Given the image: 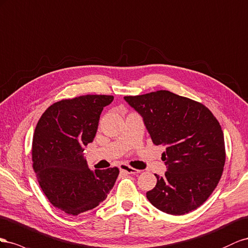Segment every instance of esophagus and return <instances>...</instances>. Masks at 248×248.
Listing matches in <instances>:
<instances>
[{"instance_id":"34e87169","label":"esophagus","mask_w":248,"mask_h":248,"mask_svg":"<svg viewBox=\"0 0 248 248\" xmlns=\"http://www.w3.org/2000/svg\"><path fill=\"white\" fill-rule=\"evenodd\" d=\"M119 169L122 171L126 172V173H129V174H135V173L140 172V170H138V169H135V168H133V167H131L129 165H125V164H120L119 165Z\"/></svg>"}]
</instances>
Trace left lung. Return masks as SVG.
Segmentation results:
<instances>
[{"instance_id":"1","label":"left lung","mask_w":248,"mask_h":248,"mask_svg":"<svg viewBox=\"0 0 248 248\" xmlns=\"http://www.w3.org/2000/svg\"><path fill=\"white\" fill-rule=\"evenodd\" d=\"M124 101L142 116L153 143L164 145L167 171L146 192L154 207L184 215L201 207L220 180L225 162L221 126L202 104L168 90Z\"/></svg>"}]
</instances>
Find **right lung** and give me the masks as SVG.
Returning a JSON list of instances; mask_svg holds the SVG:
<instances>
[{
    "mask_svg": "<svg viewBox=\"0 0 248 248\" xmlns=\"http://www.w3.org/2000/svg\"><path fill=\"white\" fill-rule=\"evenodd\" d=\"M112 95H82L53 104L41 115L32 143L33 169L54 207L69 215L93 210L107 199L117 167L91 170L84 150L93 142Z\"/></svg>",
    "mask_w": 248,
    "mask_h": 248,
    "instance_id": "add662e5",
    "label": "right lung"
}]
</instances>
